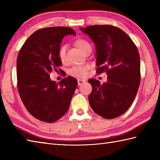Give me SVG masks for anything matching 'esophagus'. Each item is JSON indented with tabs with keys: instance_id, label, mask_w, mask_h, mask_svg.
Masks as SVG:
<instances>
[{
	"instance_id": "1",
	"label": "esophagus",
	"mask_w": 160,
	"mask_h": 160,
	"mask_svg": "<svg viewBox=\"0 0 160 160\" xmlns=\"http://www.w3.org/2000/svg\"><path fill=\"white\" fill-rule=\"evenodd\" d=\"M85 82H86V80H82V79H78V86L82 85V84H83L84 83H85Z\"/></svg>"
}]
</instances>
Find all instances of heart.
<instances>
[{"instance_id": "heart-1", "label": "heart", "mask_w": 160, "mask_h": 160, "mask_svg": "<svg viewBox=\"0 0 160 160\" xmlns=\"http://www.w3.org/2000/svg\"><path fill=\"white\" fill-rule=\"evenodd\" d=\"M74 45H76L78 49L83 53L88 49H91L90 43L87 40L84 38H78L74 41ZM66 52H67V45H61L58 50V56L61 62H64L66 59ZM89 69V66L88 64H83V65L74 66L71 67L69 70V73L73 77L82 78L87 76V71Z\"/></svg>"}]
</instances>
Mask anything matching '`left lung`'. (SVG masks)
<instances>
[{
	"label": "left lung",
	"mask_w": 160,
	"mask_h": 160,
	"mask_svg": "<svg viewBox=\"0 0 160 160\" xmlns=\"http://www.w3.org/2000/svg\"><path fill=\"white\" fill-rule=\"evenodd\" d=\"M80 29L96 45V73L106 72L108 81L88 80L92 91L91 108L100 116L113 119L124 113L133 102L140 83V60L136 45L127 33L109 25L88 26Z\"/></svg>",
	"instance_id": "obj_1"
}]
</instances>
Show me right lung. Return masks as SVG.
Masks as SVG:
<instances>
[{
  "label": "right lung",
  "instance_id": "right-lung-1",
  "mask_svg": "<svg viewBox=\"0 0 160 160\" xmlns=\"http://www.w3.org/2000/svg\"><path fill=\"white\" fill-rule=\"evenodd\" d=\"M74 30L65 27H51L37 30L27 39L17 58V87L24 106L32 116L52 123L62 118L69 109L78 86L71 76L58 83L50 79L52 71L62 62L58 50L66 35Z\"/></svg>",
  "mask_w": 160,
  "mask_h": 160
}]
</instances>
